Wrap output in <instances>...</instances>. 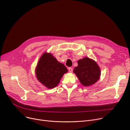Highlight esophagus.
<instances>
[{"instance_id":"obj_1","label":"esophagus","mask_w":130,"mask_h":130,"mask_svg":"<svg viewBox=\"0 0 130 130\" xmlns=\"http://www.w3.org/2000/svg\"><path fill=\"white\" fill-rule=\"evenodd\" d=\"M69 71L70 73H72L73 71V68H72V67H69Z\"/></svg>"}]
</instances>
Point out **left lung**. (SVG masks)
Listing matches in <instances>:
<instances>
[{"label":"left lung","instance_id":"obj_1","mask_svg":"<svg viewBox=\"0 0 130 130\" xmlns=\"http://www.w3.org/2000/svg\"><path fill=\"white\" fill-rule=\"evenodd\" d=\"M80 83L85 86L94 84L101 75L100 69L95 61L88 57L78 60V66L73 70Z\"/></svg>","mask_w":130,"mask_h":130}]
</instances>
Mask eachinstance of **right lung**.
I'll list each match as a JSON object with an SVG mask.
<instances>
[{"label": "right lung", "mask_w": 130, "mask_h": 130, "mask_svg": "<svg viewBox=\"0 0 130 130\" xmlns=\"http://www.w3.org/2000/svg\"><path fill=\"white\" fill-rule=\"evenodd\" d=\"M67 71L65 66L58 62L52 54L45 53L38 61L36 74L41 83L47 88H52L58 84Z\"/></svg>", "instance_id": "obj_1"}]
</instances>
